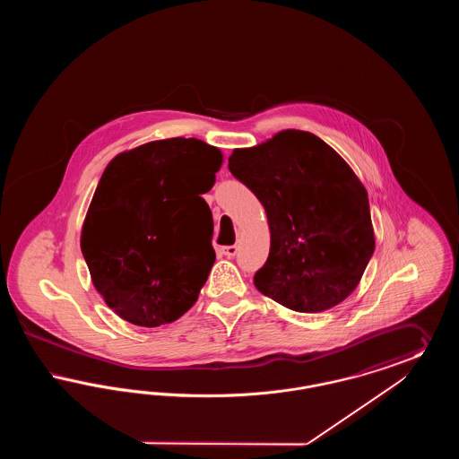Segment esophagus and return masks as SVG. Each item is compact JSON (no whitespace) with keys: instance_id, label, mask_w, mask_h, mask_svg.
Instances as JSON below:
<instances>
[{"instance_id":"34e87169","label":"esophagus","mask_w":459,"mask_h":459,"mask_svg":"<svg viewBox=\"0 0 459 459\" xmlns=\"http://www.w3.org/2000/svg\"><path fill=\"white\" fill-rule=\"evenodd\" d=\"M238 249H239V246H225L220 249V253L227 258H234L238 255Z\"/></svg>"}]
</instances>
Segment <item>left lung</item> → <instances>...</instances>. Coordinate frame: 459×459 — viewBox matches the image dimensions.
<instances>
[{
	"label": "left lung",
	"mask_w": 459,
	"mask_h": 459,
	"mask_svg": "<svg viewBox=\"0 0 459 459\" xmlns=\"http://www.w3.org/2000/svg\"><path fill=\"white\" fill-rule=\"evenodd\" d=\"M229 170L268 219L270 253L256 289L299 313L342 303L375 249L368 193L344 158L315 134L287 129L234 150Z\"/></svg>",
	"instance_id": "left-lung-1"
}]
</instances>
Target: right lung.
Masks as SVG:
<instances>
[{"mask_svg":"<svg viewBox=\"0 0 459 459\" xmlns=\"http://www.w3.org/2000/svg\"><path fill=\"white\" fill-rule=\"evenodd\" d=\"M219 148L172 137L117 154L81 232L94 289L126 322L172 324L197 301L215 263L213 220L201 195L215 184Z\"/></svg>","mask_w":459,"mask_h":459,"instance_id":"obj_1","label":"right lung"}]
</instances>
